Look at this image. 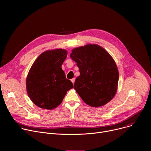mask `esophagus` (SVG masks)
<instances>
[{"label":"esophagus","mask_w":151,"mask_h":151,"mask_svg":"<svg viewBox=\"0 0 151 151\" xmlns=\"http://www.w3.org/2000/svg\"><path fill=\"white\" fill-rule=\"evenodd\" d=\"M75 78H73V79H71V81L73 83V84H74V83H75Z\"/></svg>","instance_id":"1"}]
</instances>
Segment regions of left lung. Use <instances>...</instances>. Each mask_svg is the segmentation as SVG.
Segmentation results:
<instances>
[{
	"mask_svg": "<svg viewBox=\"0 0 151 151\" xmlns=\"http://www.w3.org/2000/svg\"><path fill=\"white\" fill-rule=\"evenodd\" d=\"M71 58L79 68L74 88L88 105L100 107L115 96L119 73L114 60L98 45L88 44L72 50Z\"/></svg>",
	"mask_w": 151,
	"mask_h": 151,
	"instance_id": "8db88e82",
	"label": "left lung"
}]
</instances>
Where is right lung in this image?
<instances>
[{"label":"right lung","instance_id":"1","mask_svg":"<svg viewBox=\"0 0 151 151\" xmlns=\"http://www.w3.org/2000/svg\"><path fill=\"white\" fill-rule=\"evenodd\" d=\"M65 50L56 49L40 55L30 68L26 80L27 91L32 102L42 109H53L73 87L61 65L67 58Z\"/></svg>","mask_w":151,"mask_h":151}]
</instances>
